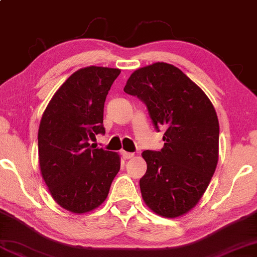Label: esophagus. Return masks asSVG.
<instances>
[{"label": "esophagus", "instance_id": "obj_1", "mask_svg": "<svg viewBox=\"0 0 257 257\" xmlns=\"http://www.w3.org/2000/svg\"><path fill=\"white\" fill-rule=\"evenodd\" d=\"M122 154V156H123V159H125V160H129V159H132V157H134V153H128V152H122L121 153Z\"/></svg>", "mask_w": 257, "mask_h": 257}]
</instances>
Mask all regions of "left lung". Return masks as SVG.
<instances>
[{"mask_svg": "<svg viewBox=\"0 0 257 257\" xmlns=\"http://www.w3.org/2000/svg\"><path fill=\"white\" fill-rule=\"evenodd\" d=\"M123 90L147 105L156 132L166 129L163 148L142 153L143 200L161 216L186 214L216 169L220 126L213 104L186 74L164 62L134 71Z\"/></svg>", "mask_w": 257, "mask_h": 257, "instance_id": "1", "label": "left lung"}]
</instances>
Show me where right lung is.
Masks as SVG:
<instances>
[{
	"mask_svg": "<svg viewBox=\"0 0 257 257\" xmlns=\"http://www.w3.org/2000/svg\"><path fill=\"white\" fill-rule=\"evenodd\" d=\"M119 73L94 66L75 71L41 119L37 139L42 177L54 200L73 213L100 206L119 170L117 154L89 145L95 135L105 133L104 102Z\"/></svg>",
	"mask_w": 257,
	"mask_h": 257,
	"instance_id": "right-lung-1",
	"label": "right lung"
}]
</instances>
